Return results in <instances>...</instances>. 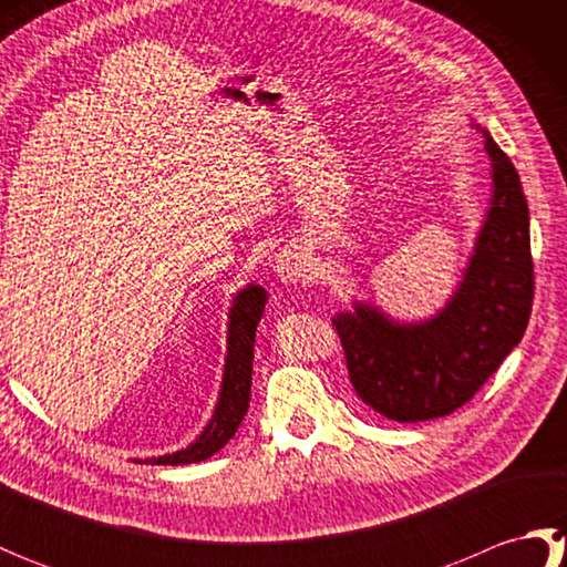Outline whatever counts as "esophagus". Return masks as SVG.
Masks as SVG:
<instances>
[{"instance_id": "obj_1", "label": "esophagus", "mask_w": 567, "mask_h": 567, "mask_svg": "<svg viewBox=\"0 0 567 567\" xmlns=\"http://www.w3.org/2000/svg\"><path fill=\"white\" fill-rule=\"evenodd\" d=\"M275 275L277 280L285 285L307 282L311 275V262L302 248H285L280 256L275 258Z\"/></svg>"}]
</instances>
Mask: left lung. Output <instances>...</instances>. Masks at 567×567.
<instances>
[{
    "mask_svg": "<svg viewBox=\"0 0 567 567\" xmlns=\"http://www.w3.org/2000/svg\"><path fill=\"white\" fill-rule=\"evenodd\" d=\"M483 136L492 161V207L451 302L421 323H394L368 305L333 319L353 390L400 424L453 414L473 400L522 341L532 317L528 204L509 155L487 131Z\"/></svg>",
    "mask_w": 567,
    "mask_h": 567,
    "instance_id": "8db88e82",
    "label": "left lung"
}]
</instances>
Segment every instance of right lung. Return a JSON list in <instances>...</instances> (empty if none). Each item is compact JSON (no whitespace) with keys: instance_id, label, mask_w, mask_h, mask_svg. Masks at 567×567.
Masks as SVG:
<instances>
[{"instance_id":"add662e5","label":"right lung","mask_w":567,"mask_h":567,"mask_svg":"<svg viewBox=\"0 0 567 567\" xmlns=\"http://www.w3.org/2000/svg\"><path fill=\"white\" fill-rule=\"evenodd\" d=\"M268 295L260 285H248L244 292L234 299L231 315H228V353L224 365V382L219 404L214 416L202 431V436L189 443L187 449L148 457L151 465H189L207 461L219 453L224 445L234 439L240 421H244L250 402V372H252V341H256V327L265 311Z\"/></svg>"}]
</instances>
